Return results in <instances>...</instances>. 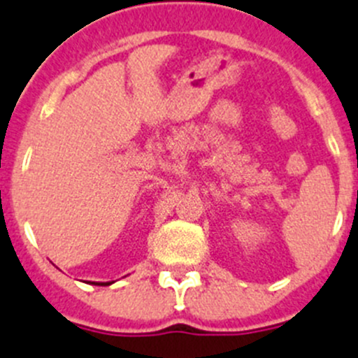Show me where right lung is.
<instances>
[{
	"instance_id": "1",
	"label": "right lung",
	"mask_w": 358,
	"mask_h": 358,
	"mask_svg": "<svg viewBox=\"0 0 358 358\" xmlns=\"http://www.w3.org/2000/svg\"><path fill=\"white\" fill-rule=\"evenodd\" d=\"M114 283V281H107V283H96V281H93V283H90V285H96V287H108V285H112Z\"/></svg>"
}]
</instances>
